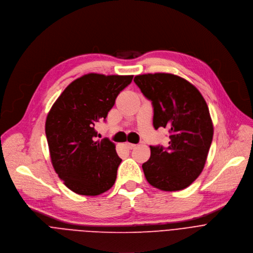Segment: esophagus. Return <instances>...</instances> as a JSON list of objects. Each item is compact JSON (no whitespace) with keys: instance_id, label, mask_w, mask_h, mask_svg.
I'll return each mask as SVG.
<instances>
[{"instance_id":"esophagus-1","label":"esophagus","mask_w":253,"mask_h":253,"mask_svg":"<svg viewBox=\"0 0 253 253\" xmlns=\"http://www.w3.org/2000/svg\"><path fill=\"white\" fill-rule=\"evenodd\" d=\"M126 146L128 149H132V148H134V147H135V144H133V143H129V142H126Z\"/></svg>"}]
</instances>
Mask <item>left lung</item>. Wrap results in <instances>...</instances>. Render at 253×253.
<instances>
[{
  "instance_id": "1",
  "label": "left lung",
  "mask_w": 253,
  "mask_h": 253,
  "mask_svg": "<svg viewBox=\"0 0 253 253\" xmlns=\"http://www.w3.org/2000/svg\"><path fill=\"white\" fill-rule=\"evenodd\" d=\"M134 83L154 108L156 129L168 128V147L150 145L142 165L148 183L161 190L189 186L203 171L213 136L210 110L199 90L186 80L166 73L134 77Z\"/></svg>"
}]
</instances>
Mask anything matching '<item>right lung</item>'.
<instances>
[{
    "label": "right lung",
    "instance_id": "obj_1",
    "mask_svg": "<svg viewBox=\"0 0 253 253\" xmlns=\"http://www.w3.org/2000/svg\"><path fill=\"white\" fill-rule=\"evenodd\" d=\"M132 78L84 75L66 87L48 112L45 135L50 161L72 191L94 196L114 185L122 160L110 139L95 140L94 126L106 121L117 96Z\"/></svg>",
    "mask_w": 253,
    "mask_h": 253
}]
</instances>
